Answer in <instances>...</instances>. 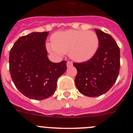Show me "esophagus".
<instances>
[{
    "mask_svg": "<svg viewBox=\"0 0 133 133\" xmlns=\"http://www.w3.org/2000/svg\"><path fill=\"white\" fill-rule=\"evenodd\" d=\"M66 66H67V67H71V66H72V63L70 61H67V63H66Z\"/></svg>",
    "mask_w": 133,
    "mask_h": 133,
    "instance_id": "obj_1",
    "label": "esophagus"
}]
</instances>
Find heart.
<instances>
[{
	"label": "heart",
	"mask_w": 133,
	"mask_h": 133,
	"mask_svg": "<svg viewBox=\"0 0 133 133\" xmlns=\"http://www.w3.org/2000/svg\"><path fill=\"white\" fill-rule=\"evenodd\" d=\"M52 43L47 44L50 52L58 55L69 52L70 58L77 62L90 59L98 47V36L90 30L58 32L52 35Z\"/></svg>",
	"instance_id": "1"
}]
</instances>
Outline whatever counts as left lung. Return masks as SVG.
<instances>
[{"instance_id": "obj_1", "label": "left lung", "mask_w": 133, "mask_h": 133, "mask_svg": "<svg viewBox=\"0 0 133 133\" xmlns=\"http://www.w3.org/2000/svg\"><path fill=\"white\" fill-rule=\"evenodd\" d=\"M98 38L97 52L89 61L73 63L77 70L75 84L81 93L89 97L106 93L117 79L120 70V49L109 34L95 29Z\"/></svg>"}]
</instances>
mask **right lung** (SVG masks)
<instances>
[{"mask_svg":"<svg viewBox=\"0 0 133 133\" xmlns=\"http://www.w3.org/2000/svg\"><path fill=\"white\" fill-rule=\"evenodd\" d=\"M49 32H32L15 42L9 55V70L15 87L29 98L43 100L53 95L66 61H49L45 41Z\"/></svg>","mask_w":133,"mask_h":133,"instance_id":"add662e5","label":"right lung"}]
</instances>
